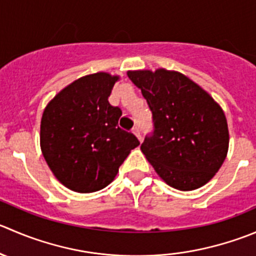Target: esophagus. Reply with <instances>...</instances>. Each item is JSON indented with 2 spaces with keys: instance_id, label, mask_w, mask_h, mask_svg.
<instances>
[{
  "instance_id": "obj_1",
  "label": "esophagus",
  "mask_w": 256,
  "mask_h": 256,
  "mask_svg": "<svg viewBox=\"0 0 256 256\" xmlns=\"http://www.w3.org/2000/svg\"><path fill=\"white\" fill-rule=\"evenodd\" d=\"M132 132L135 134L136 138H138V141H140V142H141V141H142V138H141V135H140V128H138V126H135V128H132Z\"/></svg>"
}]
</instances>
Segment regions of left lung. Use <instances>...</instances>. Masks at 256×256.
Returning a JSON list of instances; mask_svg holds the SVG:
<instances>
[{
	"label": "left lung",
	"mask_w": 256,
	"mask_h": 256,
	"mask_svg": "<svg viewBox=\"0 0 256 256\" xmlns=\"http://www.w3.org/2000/svg\"><path fill=\"white\" fill-rule=\"evenodd\" d=\"M152 112L154 134L141 151L174 188L191 191L209 182L229 150V128L219 104L178 71H128Z\"/></svg>",
	"instance_id": "left-lung-1"
}]
</instances>
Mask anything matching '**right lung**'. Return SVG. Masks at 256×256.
<instances>
[{"label":"right lung","instance_id":"1","mask_svg":"<svg viewBox=\"0 0 256 256\" xmlns=\"http://www.w3.org/2000/svg\"><path fill=\"white\" fill-rule=\"evenodd\" d=\"M120 76L96 72L62 88L44 108L40 145L57 180L81 194L106 188L131 150L140 145L118 128L121 110L108 102Z\"/></svg>","mask_w":256,"mask_h":256}]
</instances>
